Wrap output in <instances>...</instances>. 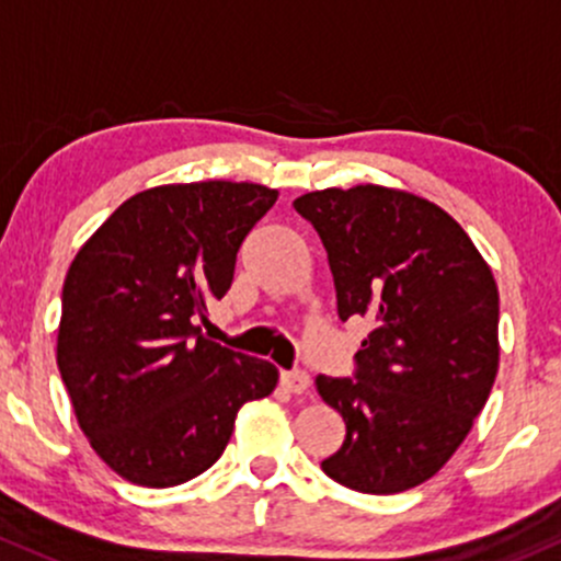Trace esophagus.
<instances>
[{"label": "esophagus", "mask_w": 561, "mask_h": 561, "mask_svg": "<svg viewBox=\"0 0 561 561\" xmlns=\"http://www.w3.org/2000/svg\"><path fill=\"white\" fill-rule=\"evenodd\" d=\"M280 385L283 390H288V393H307V388H310V375L302 369H294V371H280Z\"/></svg>", "instance_id": "1"}]
</instances>
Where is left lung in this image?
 Segmentation results:
<instances>
[{
  "mask_svg": "<svg viewBox=\"0 0 561 561\" xmlns=\"http://www.w3.org/2000/svg\"><path fill=\"white\" fill-rule=\"evenodd\" d=\"M327 249L342 321L375 329L351 377L316 379L345 420L329 479L393 495L455 455L497 375V286L462 227L409 192L360 184L294 201Z\"/></svg>",
  "mask_w": 561,
  "mask_h": 561,
  "instance_id": "obj_1",
  "label": "left lung"
}]
</instances>
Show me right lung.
<instances>
[{"label":"right lung","instance_id":"1","mask_svg":"<svg viewBox=\"0 0 561 561\" xmlns=\"http://www.w3.org/2000/svg\"><path fill=\"white\" fill-rule=\"evenodd\" d=\"M278 192L168 184L125 201L64 280L58 369L101 460L141 486L208 471L238 409L278 382L270 360L208 342V299L232 286L240 243Z\"/></svg>","mask_w":561,"mask_h":561}]
</instances>
